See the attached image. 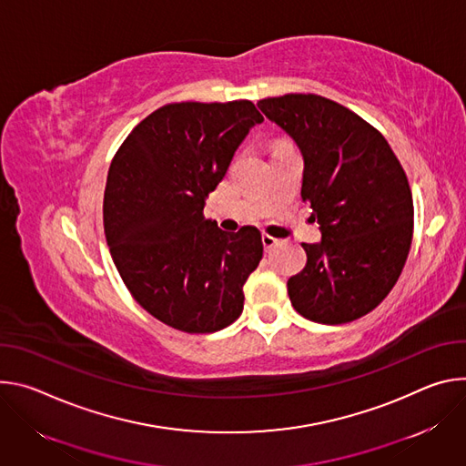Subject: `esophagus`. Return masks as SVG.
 <instances>
[{"label":"esophagus","instance_id":"esophagus-1","mask_svg":"<svg viewBox=\"0 0 466 466\" xmlns=\"http://www.w3.org/2000/svg\"><path fill=\"white\" fill-rule=\"evenodd\" d=\"M261 240H263V246H265L267 249H270V248H274V246L278 244V238H274L272 235H267V233H263Z\"/></svg>","mask_w":466,"mask_h":466}]
</instances>
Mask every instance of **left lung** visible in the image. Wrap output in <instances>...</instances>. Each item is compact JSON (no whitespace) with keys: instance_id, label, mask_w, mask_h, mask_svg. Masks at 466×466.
<instances>
[{"instance_id":"left-lung-1","label":"left lung","mask_w":466,"mask_h":466,"mask_svg":"<svg viewBox=\"0 0 466 466\" xmlns=\"http://www.w3.org/2000/svg\"><path fill=\"white\" fill-rule=\"evenodd\" d=\"M303 157L301 199L322 240L301 244L305 268L287 281L296 311L346 324L376 309L396 285L412 238V196L385 137L340 103L317 94L257 101Z\"/></svg>"}]
</instances>
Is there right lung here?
<instances>
[{"label":"right lung","mask_w":466,"mask_h":466,"mask_svg":"<svg viewBox=\"0 0 466 466\" xmlns=\"http://www.w3.org/2000/svg\"><path fill=\"white\" fill-rule=\"evenodd\" d=\"M263 115L248 99L168 103L124 140L109 168L103 228L127 290L185 333H213L244 307V283L263 259L261 233L218 229L205 198Z\"/></svg>","instance_id":"1"}]
</instances>
